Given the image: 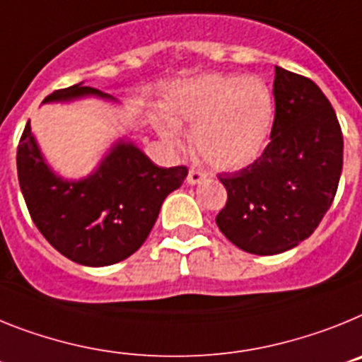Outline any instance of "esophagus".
Segmentation results:
<instances>
[{
  "label": "esophagus",
  "instance_id": "1",
  "mask_svg": "<svg viewBox=\"0 0 362 362\" xmlns=\"http://www.w3.org/2000/svg\"><path fill=\"white\" fill-rule=\"evenodd\" d=\"M204 178H206V175H204V173H200L199 169H189V173H187V184H191V185L200 184Z\"/></svg>",
  "mask_w": 362,
  "mask_h": 362
}]
</instances>
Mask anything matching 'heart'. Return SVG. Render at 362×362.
Instances as JSON below:
<instances>
[{
	"instance_id": "b5f03b06",
	"label": "heart",
	"mask_w": 362,
	"mask_h": 362,
	"mask_svg": "<svg viewBox=\"0 0 362 362\" xmlns=\"http://www.w3.org/2000/svg\"><path fill=\"white\" fill-rule=\"evenodd\" d=\"M169 120L155 124L169 146H180L177 124L193 125V146L200 158L220 171L255 162L268 142L275 98L266 81L238 74L206 72L177 81L163 98Z\"/></svg>"
}]
</instances>
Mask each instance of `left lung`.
I'll use <instances>...</instances> for the list:
<instances>
[{"label": "left lung", "mask_w": 362, "mask_h": 362, "mask_svg": "<svg viewBox=\"0 0 362 362\" xmlns=\"http://www.w3.org/2000/svg\"><path fill=\"white\" fill-rule=\"evenodd\" d=\"M275 120L262 155L220 175L228 202L216 226L253 255H276L315 231L337 193L342 133L322 90L310 78L275 67Z\"/></svg>", "instance_id": "obj_1"}]
</instances>
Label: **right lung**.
Returning <instances> with one entry per match:
<instances>
[{"instance_id": "add662e5", "label": "right lung", "mask_w": 362, "mask_h": 362, "mask_svg": "<svg viewBox=\"0 0 362 362\" xmlns=\"http://www.w3.org/2000/svg\"><path fill=\"white\" fill-rule=\"evenodd\" d=\"M116 98L83 83L54 90L43 103ZM187 177V168H158L127 138H118L98 168L80 180L52 171L25 125L18 146V180L36 228L62 255L83 266H111L146 242L160 207Z\"/></svg>"}]
</instances>
